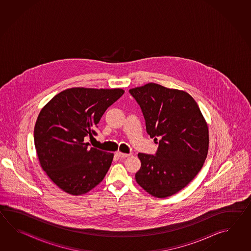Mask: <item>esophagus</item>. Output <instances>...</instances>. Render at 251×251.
<instances>
[{"mask_svg":"<svg viewBox=\"0 0 251 251\" xmlns=\"http://www.w3.org/2000/svg\"><path fill=\"white\" fill-rule=\"evenodd\" d=\"M117 155H118L119 158H126L128 156H130L131 153H123V152H117Z\"/></svg>","mask_w":251,"mask_h":251,"instance_id":"34e87169","label":"esophagus"}]
</instances>
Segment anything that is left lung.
<instances>
[{"mask_svg": "<svg viewBox=\"0 0 251 251\" xmlns=\"http://www.w3.org/2000/svg\"><path fill=\"white\" fill-rule=\"evenodd\" d=\"M129 93L141 107L150 137L159 140L154 155L138 153L136 182L155 198L171 197L202 169L208 152L207 125L185 91L148 83Z\"/></svg>", "mask_w": 251, "mask_h": 251, "instance_id": "left-lung-1", "label": "left lung"}]
</instances>
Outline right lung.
I'll return each mask as SVG.
<instances>
[{"instance_id":"obj_1","label":"right lung","mask_w":251,"mask_h":251,"mask_svg":"<svg viewBox=\"0 0 251 251\" xmlns=\"http://www.w3.org/2000/svg\"><path fill=\"white\" fill-rule=\"evenodd\" d=\"M121 89L72 88L43 107L34 128V142L43 171L64 192L82 195L103 180L113 153L85 143L97 135L103 114L122 96Z\"/></svg>"}]
</instances>
